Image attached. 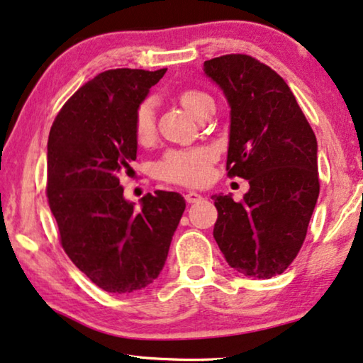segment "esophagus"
<instances>
[{"label":"esophagus","instance_id":"1","mask_svg":"<svg viewBox=\"0 0 363 363\" xmlns=\"http://www.w3.org/2000/svg\"><path fill=\"white\" fill-rule=\"evenodd\" d=\"M185 199H186V203H198V201H201L203 199V196L199 193H196V191H188L186 194H185Z\"/></svg>","mask_w":363,"mask_h":363}]
</instances>
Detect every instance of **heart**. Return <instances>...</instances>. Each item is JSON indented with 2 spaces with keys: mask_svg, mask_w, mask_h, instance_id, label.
<instances>
[{
  "mask_svg": "<svg viewBox=\"0 0 363 363\" xmlns=\"http://www.w3.org/2000/svg\"><path fill=\"white\" fill-rule=\"evenodd\" d=\"M209 96L198 90H186L180 94L183 108L196 116L199 106ZM133 129L138 143L147 144L155 135V103L152 98L144 99L135 108ZM214 160V150L209 147H191V149L169 150L155 165V175L160 180L177 185L196 186L208 180L209 165Z\"/></svg>",
  "mask_w": 363,
  "mask_h": 363,
  "instance_id": "b5f03b06",
  "label": "heart"
}]
</instances>
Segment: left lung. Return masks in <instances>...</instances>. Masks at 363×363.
Segmentation results:
<instances>
[{
  "label": "left lung",
  "mask_w": 363,
  "mask_h": 363,
  "mask_svg": "<svg viewBox=\"0 0 363 363\" xmlns=\"http://www.w3.org/2000/svg\"><path fill=\"white\" fill-rule=\"evenodd\" d=\"M204 73L230 108L229 175L250 185L240 203L214 194L213 235L233 269L280 275L301 249L319 196L316 135L290 86L262 62L223 55L204 62Z\"/></svg>",
  "instance_id": "8db88e82"
}]
</instances>
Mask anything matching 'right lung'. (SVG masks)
Here are the masks:
<instances>
[{
  "label": "right lung",
  "instance_id": "add662e5",
  "mask_svg": "<svg viewBox=\"0 0 363 363\" xmlns=\"http://www.w3.org/2000/svg\"><path fill=\"white\" fill-rule=\"evenodd\" d=\"M165 72L99 73L68 99L49 134L47 196L62 247L108 293L143 290L160 275L186 206L180 193L159 190L135 209L119 185L138 155L135 108Z\"/></svg>",
  "mask_w": 363,
  "mask_h": 363
}]
</instances>
